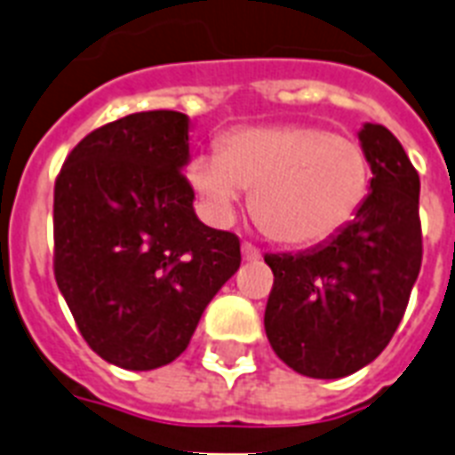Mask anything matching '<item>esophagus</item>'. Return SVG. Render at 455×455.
Listing matches in <instances>:
<instances>
[{
    "instance_id": "34e87169",
    "label": "esophagus",
    "mask_w": 455,
    "mask_h": 455,
    "mask_svg": "<svg viewBox=\"0 0 455 455\" xmlns=\"http://www.w3.org/2000/svg\"><path fill=\"white\" fill-rule=\"evenodd\" d=\"M240 252H243V259H247V261H257L261 257V252L252 245V243H243Z\"/></svg>"
}]
</instances>
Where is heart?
Here are the masks:
<instances>
[{
  "label": "heart",
  "mask_w": 455,
  "mask_h": 455,
  "mask_svg": "<svg viewBox=\"0 0 455 455\" xmlns=\"http://www.w3.org/2000/svg\"><path fill=\"white\" fill-rule=\"evenodd\" d=\"M187 177L217 220L234 217L243 191H252V220L273 243L313 247L355 220L371 168L357 140L290 124L228 131L217 156H196Z\"/></svg>",
  "instance_id": "obj_1"
}]
</instances>
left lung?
<instances>
[{"mask_svg": "<svg viewBox=\"0 0 455 455\" xmlns=\"http://www.w3.org/2000/svg\"><path fill=\"white\" fill-rule=\"evenodd\" d=\"M360 142L374 177L355 220L324 245L264 257L268 343L311 379H341L381 355L423 261L419 172L386 125L364 124Z\"/></svg>", "mask_w": 455, "mask_h": 455, "instance_id": "obj_1", "label": "left lung"}]
</instances>
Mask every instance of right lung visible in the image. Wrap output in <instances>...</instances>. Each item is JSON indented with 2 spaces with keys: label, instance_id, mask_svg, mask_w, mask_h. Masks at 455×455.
Listing matches in <instances>:
<instances>
[{
  "label": "right lung",
  "instance_id": "add662e5",
  "mask_svg": "<svg viewBox=\"0 0 455 455\" xmlns=\"http://www.w3.org/2000/svg\"><path fill=\"white\" fill-rule=\"evenodd\" d=\"M187 161V114L154 109L88 132L55 177V283L81 336L116 367L182 355L238 271V235L196 217Z\"/></svg>",
  "mask_w": 455,
  "mask_h": 455
}]
</instances>
